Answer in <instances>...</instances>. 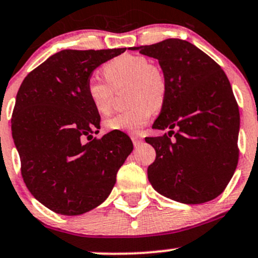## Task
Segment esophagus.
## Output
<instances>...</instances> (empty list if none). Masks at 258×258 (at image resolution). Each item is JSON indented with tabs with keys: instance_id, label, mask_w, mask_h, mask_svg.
I'll list each match as a JSON object with an SVG mask.
<instances>
[{
	"instance_id": "34e87169",
	"label": "esophagus",
	"mask_w": 258,
	"mask_h": 258,
	"mask_svg": "<svg viewBox=\"0 0 258 258\" xmlns=\"http://www.w3.org/2000/svg\"><path fill=\"white\" fill-rule=\"evenodd\" d=\"M132 140H133V144H134L135 148H138V146H140L141 144H143V139H141L140 137H138V135H133Z\"/></svg>"
}]
</instances>
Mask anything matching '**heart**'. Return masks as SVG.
I'll list each match as a JSON object with an SVG mask.
<instances>
[{"label":"heart","mask_w":258,"mask_h":258,"mask_svg":"<svg viewBox=\"0 0 258 258\" xmlns=\"http://www.w3.org/2000/svg\"><path fill=\"white\" fill-rule=\"evenodd\" d=\"M104 75L112 87L129 85L128 109L104 121L112 132L135 133L148 123L154 108L163 104L167 92V81L163 71L145 56L124 54L104 65ZM110 85V86H111ZM109 84L98 77H91L86 85V95L99 114H108L112 109L113 91Z\"/></svg>","instance_id":"obj_1"}]
</instances>
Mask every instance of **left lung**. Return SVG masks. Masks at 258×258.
I'll list each match as a JSON object with an SVG mask.
<instances>
[{"label":"left lung","instance_id":"left-lung-1","mask_svg":"<svg viewBox=\"0 0 258 258\" xmlns=\"http://www.w3.org/2000/svg\"><path fill=\"white\" fill-rule=\"evenodd\" d=\"M130 50L159 60L167 81L165 102L152 129L170 132L145 138L156 151L148 168L151 185L160 195L184 204L217 198L239 160L240 113L225 73L206 52L182 39Z\"/></svg>","mask_w":258,"mask_h":258}]
</instances>
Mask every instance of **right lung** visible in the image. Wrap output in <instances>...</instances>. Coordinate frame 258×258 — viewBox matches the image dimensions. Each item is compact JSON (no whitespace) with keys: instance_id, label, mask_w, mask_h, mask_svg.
<instances>
[{"instance_id":"1","label":"right lung","mask_w":258,"mask_h":258,"mask_svg":"<svg viewBox=\"0 0 258 258\" xmlns=\"http://www.w3.org/2000/svg\"><path fill=\"white\" fill-rule=\"evenodd\" d=\"M125 50H61L19 87L12 137L22 177L33 197L57 214L80 215L103 203L133 151L121 132L93 139L101 117L86 95L93 71Z\"/></svg>"}]
</instances>
